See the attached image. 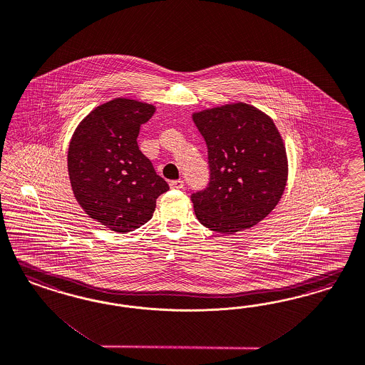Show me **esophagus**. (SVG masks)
<instances>
[{"label":"esophagus","instance_id":"34e87169","mask_svg":"<svg viewBox=\"0 0 365 365\" xmlns=\"http://www.w3.org/2000/svg\"><path fill=\"white\" fill-rule=\"evenodd\" d=\"M183 186H185V182H183V180H180V179H178V180H171V182H170V187H171V189H183Z\"/></svg>","mask_w":365,"mask_h":365}]
</instances>
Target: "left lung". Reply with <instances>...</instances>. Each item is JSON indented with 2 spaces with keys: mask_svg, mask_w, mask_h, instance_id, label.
Returning a JSON list of instances; mask_svg holds the SVG:
<instances>
[{
  "mask_svg": "<svg viewBox=\"0 0 365 365\" xmlns=\"http://www.w3.org/2000/svg\"><path fill=\"white\" fill-rule=\"evenodd\" d=\"M207 145L210 182L191 195L203 227L233 235L264 220L287 183L289 162L272 118L245 102L192 113Z\"/></svg>",
  "mask_w": 365,
  "mask_h": 365,
  "instance_id": "8db88e82",
  "label": "left lung"
}]
</instances>
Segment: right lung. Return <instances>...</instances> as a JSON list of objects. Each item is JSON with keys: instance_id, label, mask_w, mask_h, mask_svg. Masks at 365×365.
I'll return each instance as SVG.
<instances>
[{"instance_id": "add662e5", "label": "right lung", "mask_w": 365, "mask_h": 365, "mask_svg": "<svg viewBox=\"0 0 365 365\" xmlns=\"http://www.w3.org/2000/svg\"><path fill=\"white\" fill-rule=\"evenodd\" d=\"M153 113L151 103L114 98L91 110L70 141L74 197L90 218L113 232L128 233L148 222L158 197L170 189L138 150L140 126Z\"/></svg>"}]
</instances>
